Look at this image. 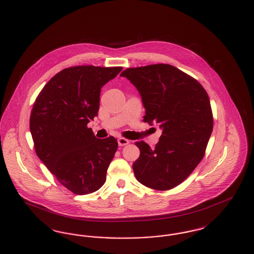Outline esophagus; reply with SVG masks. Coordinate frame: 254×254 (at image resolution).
Returning <instances> with one entry per match:
<instances>
[{"label":"esophagus","mask_w":254,"mask_h":254,"mask_svg":"<svg viewBox=\"0 0 254 254\" xmlns=\"http://www.w3.org/2000/svg\"><path fill=\"white\" fill-rule=\"evenodd\" d=\"M127 144H129V141L126 138H119L118 139V145L120 146H124V145H127Z\"/></svg>","instance_id":"esophagus-1"}]
</instances>
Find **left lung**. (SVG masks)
I'll use <instances>...</instances> for the list:
<instances>
[{"label":"left lung","instance_id":"8db88e82","mask_svg":"<svg viewBox=\"0 0 254 254\" xmlns=\"http://www.w3.org/2000/svg\"><path fill=\"white\" fill-rule=\"evenodd\" d=\"M136 86L145 109L144 121L163 129L154 148L136 142L140 156L135 177L156 190L185 181L202 161L213 128L209 98L193 77L168 64L127 68L121 73Z\"/></svg>","mask_w":254,"mask_h":254}]
</instances>
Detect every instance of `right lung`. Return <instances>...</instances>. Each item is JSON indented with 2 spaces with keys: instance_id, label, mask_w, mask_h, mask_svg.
Here are the masks:
<instances>
[{
  "instance_id": "obj_1",
  "label": "right lung",
  "mask_w": 254,
  "mask_h": 254,
  "mask_svg": "<svg viewBox=\"0 0 254 254\" xmlns=\"http://www.w3.org/2000/svg\"><path fill=\"white\" fill-rule=\"evenodd\" d=\"M122 69L64 68L49 80L33 105L29 127L36 154L74 194L92 193L106 182L118 143L113 136L97 139L87 124L98 115L102 86Z\"/></svg>"
}]
</instances>
